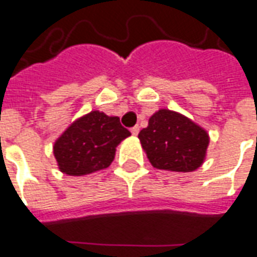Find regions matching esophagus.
<instances>
[{
  "mask_svg": "<svg viewBox=\"0 0 257 257\" xmlns=\"http://www.w3.org/2000/svg\"><path fill=\"white\" fill-rule=\"evenodd\" d=\"M130 132H132L133 136H137L138 133H140V127H138V125H134V127H132V130H130Z\"/></svg>",
  "mask_w": 257,
  "mask_h": 257,
  "instance_id": "obj_1",
  "label": "esophagus"
}]
</instances>
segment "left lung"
I'll return each mask as SVG.
<instances>
[{
    "instance_id": "left-lung-1",
    "label": "left lung",
    "mask_w": 257,
    "mask_h": 257,
    "mask_svg": "<svg viewBox=\"0 0 257 257\" xmlns=\"http://www.w3.org/2000/svg\"><path fill=\"white\" fill-rule=\"evenodd\" d=\"M138 138L152 166L172 172H194L209 145L207 133L185 116L161 109L149 119Z\"/></svg>"
}]
</instances>
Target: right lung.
Listing matches in <instances>:
<instances>
[{"mask_svg": "<svg viewBox=\"0 0 257 257\" xmlns=\"http://www.w3.org/2000/svg\"><path fill=\"white\" fill-rule=\"evenodd\" d=\"M128 136L119 117L94 110L76 120L56 140L54 155L61 172L84 176L106 169L113 161L116 147Z\"/></svg>", "mask_w": 257, "mask_h": 257, "instance_id": "1", "label": "right lung"}]
</instances>
